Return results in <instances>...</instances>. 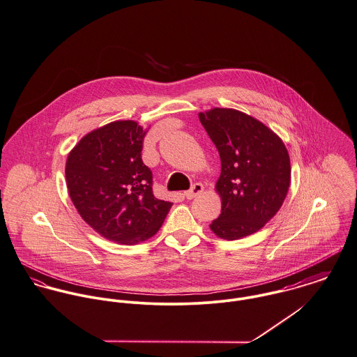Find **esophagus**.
Here are the masks:
<instances>
[{
    "mask_svg": "<svg viewBox=\"0 0 357 357\" xmlns=\"http://www.w3.org/2000/svg\"><path fill=\"white\" fill-rule=\"evenodd\" d=\"M203 191H204V187H203L200 183H196L190 191H185V192H184V196H185L187 199H194L197 195L203 194Z\"/></svg>",
    "mask_w": 357,
    "mask_h": 357,
    "instance_id": "34e87169",
    "label": "esophagus"
}]
</instances>
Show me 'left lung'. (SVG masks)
<instances>
[{
	"mask_svg": "<svg viewBox=\"0 0 357 357\" xmlns=\"http://www.w3.org/2000/svg\"><path fill=\"white\" fill-rule=\"evenodd\" d=\"M199 120L215 144L221 174L215 191L221 214L210 229L238 240L264 227L281 208L291 185V160L282 139L236 109L214 107Z\"/></svg>",
	"mask_w": 357,
	"mask_h": 357,
	"instance_id": "8db88e82",
	"label": "left lung"
}]
</instances>
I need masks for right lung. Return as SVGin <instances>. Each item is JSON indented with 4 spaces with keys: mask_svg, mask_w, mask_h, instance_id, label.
Listing matches in <instances>:
<instances>
[{
    "mask_svg": "<svg viewBox=\"0 0 357 357\" xmlns=\"http://www.w3.org/2000/svg\"><path fill=\"white\" fill-rule=\"evenodd\" d=\"M146 132L133 120L113 121L84 135L66 158V187L77 213L119 244L153 237L173 204L153 194V173L142 161Z\"/></svg>",
    "mask_w": 357,
    "mask_h": 357,
    "instance_id": "1",
    "label": "right lung"
}]
</instances>
